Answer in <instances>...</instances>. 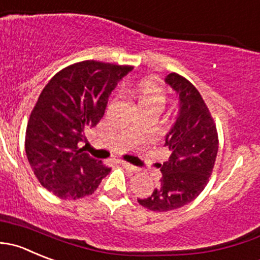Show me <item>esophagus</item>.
Returning a JSON list of instances; mask_svg holds the SVG:
<instances>
[{"label":"esophagus","instance_id":"34e87169","mask_svg":"<svg viewBox=\"0 0 260 260\" xmlns=\"http://www.w3.org/2000/svg\"><path fill=\"white\" fill-rule=\"evenodd\" d=\"M120 165L129 171H137V168H136L135 165H132V164H129V162H125V161H122V162H120Z\"/></svg>","mask_w":260,"mask_h":260}]
</instances>
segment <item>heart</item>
Returning <instances> with one entry per match:
<instances>
[{"label": "heart", "instance_id": "heart-1", "mask_svg": "<svg viewBox=\"0 0 260 260\" xmlns=\"http://www.w3.org/2000/svg\"><path fill=\"white\" fill-rule=\"evenodd\" d=\"M128 92L136 100L138 108L155 107L161 109L164 103H165V96H164L160 87L150 81H143L129 86Z\"/></svg>", "mask_w": 260, "mask_h": 260}]
</instances>
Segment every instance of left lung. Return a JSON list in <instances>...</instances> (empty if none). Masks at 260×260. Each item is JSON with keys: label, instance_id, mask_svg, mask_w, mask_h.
<instances>
[{"label": "left lung", "instance_id": "left-lung-1", "mask_svg": "<svg viewBox=\"0 0 260 260\" xmlns=\"http://www.w3.org/2000/svg\"><path fill=\"white\" fill-rule=\"evenodd\" d=\"M165 84L179 98L178 114L164 145L170 156L158 165L162 176L157 188L150 197L138 198L141 206L156 212L176 210L197 198L207 185L218 151L216 125L200 91L178 74H169Z\"/></svg>", "mask_w": 260, "mask_h": 260}]
</instances>
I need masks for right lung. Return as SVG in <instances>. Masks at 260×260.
<instances>
[{
    "label": "right lung",
    "instance_id": "add662e5",
    "mask_svg": "<svg viewBox=\"0 0 260 260\" xmlns=\"http://www.w3.org/2000/svg\"><path fill=\"white\" fill-rule=\"evenodd\" d=\"M132 70L84 60L58 72L43 89L27 123L25 151L39 183L57 197L90 196L109 174L80 145L103 118L118 82Z\"/></svg>",
    "mask_w": 260,
    "mask_h": 260
}]
</instances>
